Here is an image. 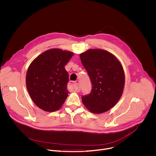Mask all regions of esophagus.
<instances>
[{"label": "esophagus", "instance_id": "34e87169", "mask_svg": "<svg viewBox=\"0 0 156 156\" xmlns=\"http://www.w3.org/2000/svg\"><path fill=\"white\" fill-rule=\"evenodd\" d=\"M69 88L70 89L76 90L77 92H79L81 90V88H80V81H76L75 82H70L69 83Z\"/></svg>", "mask_w": 156, "mask_h": 156}]
</instances>
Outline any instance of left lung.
<instances>
[{"mask_svg": "<svg viewBox=\"0 0 156 156\" xmlns=\"http://www.w3.org/2000/svg\"><path fill=\"white\" fill-rule=\"evenodd\" d=\"M80 56L92 84L91 92L82 97L83 105L94 114L110 110L119 101L124 89L125 76L121 62L102 49H89Z\"/></svg>", "mask_w": 156, "mask_h": 156, "instance_id": "obj_1", "label": "left lung"}]
</instances>
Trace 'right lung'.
Returning a JSON list of instances; mask_svg holds the SVG:
<instances>
[{"label":"right lung","mask_w":156,"mask_h":156,"mask_svg":"<svg viewBox=\"0 0 156 156\" xmlns=\"http://www.w3.org/2000/svg\"><path fill=\"white\" fill-rule=\"evenodd\" d=\"M73 53L59 48L45 51L30 64L26 86L34 103L46 112L59 109L69 93V74L64 66Z\"/></svg>","instance_id":"1"}]
</instances>
